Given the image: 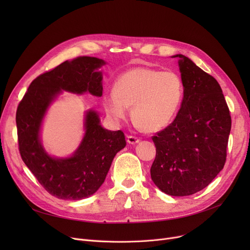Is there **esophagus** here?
Segmentation results:
<instances>
[{
	"label": "esophagus",
	"mask_w": 250,
	"mask_h": 250,
	"mask_svg": "<svg viewBox=\"0 0 250 250\" xmlns=\"http://www.w3.org/2000/svg\"><path fill=\"white\" fill-rule=\"evenodd\" d=\"M126 141L128 144H132V145H135V144L139 143L140 142V139L135 137V136H127L126 138Z\"/></svg>",
	"instance_id": "esophagus-1"
}]
</instances>
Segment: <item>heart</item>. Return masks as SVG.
I'll return each mask as SVG.
<instances>
[{
  "label": "heart",
  "mask_w": 250,
  "mask_h": 250,
  "mask_svg": "<svg viewBox=\"0 0 250 250\" xmlns=\"http://www.w3.org/2000/svg\"><path fill=\"white\" fill-rule=\"evenodd\" d=\"M183 99L181 78L172 71L137 67L118 77L105 92L103 106L113 121L125 120L127 107L139 127L155 133L173 122Z\"/></svg>",
  "instance_id": "b5f03b06"
}]
</instances>
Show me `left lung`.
<instances>
[{
  "mask_svg": "<svg viewBox=\"0 0 250 250\" xmlns=\"http://www.w3.org/2000/svg\"><path fill=\"white\" fill-rule=\"evenodd\" d=\"M181 107L173 123L152 137L151 178L163 192L185 196L208 187L225 165L231 116L216 79L183 55Z\"/></svg>",
  "mask_w": 250,
  "mask_h": 250,
  "instance_id": "8db88e82",
  "label": "left lung"
}]
</instances>
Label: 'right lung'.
Listing matches in <instances>:
<instances>
[{"label": "right lung", "instance_id": "1", "mask_svg": "<svg viewBox=\"0 0 250 250\" xmlns=\"http://www.w3.org/2000/svg\"><path fill=\"white\" fill-rule=\"evenodd\" d=\"M105 62L92 57L65 61L31 82L16 112L19 151L23 162L44 189L58 199L82 200L102 186L114 156L126 145L122 130L100 125L95 110L85 114V135L71 157L57 158L46 153L41 141L43 117L62 91L75 94L102 95Z\"/></svg>", "mask_w": 250, "mask_h": 250}]
</instances>
